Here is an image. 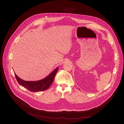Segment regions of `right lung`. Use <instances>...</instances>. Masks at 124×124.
Returning <instances> with one entry per match:
<instances>
[{
    "label": "right lung",
    "instance_id": "add662e5",
    "mask_svg": "<svg viewBox=\"0 0 124 124\" xmlns=\"http://www.w3.org/2000/svg\"><path fill=\"white\" fill-rule=\"evenodd\" d=\"M58 69L59 67H58L46 77L38 81H25L18 77L16 73H15V75L18 83L21 85L28 89L31 92H38L39 91L45 90L49 88L54 81Z\"/></svg>",
    "mask_w": 124,
    "mask_h": 124
}]
</instances>
